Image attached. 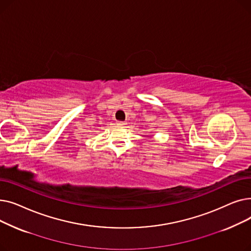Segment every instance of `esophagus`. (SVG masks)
I'll return each instance as SVG.
<instances>
[{
  "label": "esophagus",
  "instance_id": "esophagus-1",
  "mask_svg": "<svg viewBox=\"0 0 251 251\" xmlns=\"http://www.w3.org/2000/svg\"><path fill=\"white\" fill-rule=\"evenodd\" d=\"M117 124L120 125V126H123V125H125V122H123V121H118Z\"/></svg>",
  "mask_w": 251,
  "mask_h": 251
}]
</instances>
